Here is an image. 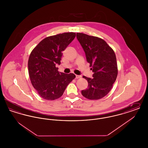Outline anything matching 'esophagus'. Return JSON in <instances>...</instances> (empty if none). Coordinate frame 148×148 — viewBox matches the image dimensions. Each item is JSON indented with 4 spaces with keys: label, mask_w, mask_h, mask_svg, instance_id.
Masks as SVG:
<instances>
[{
    "label": "esophagus",
    "mask_w": 148,
    "mask_h": 148,
    "mask_svg": "<svg viewBox=\"0 0 148 148\" xmlns=\"http://www.w3.org/2000/svg\"><path fill=\"white\" fill-rule=\"evenodd\" d=\"M76 76V79H79V78H80V77H81V75H75Z\"/></svg>",
    "instance_id": "esophagus-1"
}]
</instances>
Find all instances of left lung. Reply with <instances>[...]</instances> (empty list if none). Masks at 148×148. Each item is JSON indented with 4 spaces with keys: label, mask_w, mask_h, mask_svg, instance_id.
I'll list each match as a JSON object with an SVG mask.
<instances>
[{
    "label": "left lung",
    "mask_w": 148,
    "mask_h": 148,
    "mask_svg": "<svg viewBox=\"0 0 148 148\" xmlns=\"http://www.w3.org/2000/svg\"><path fill=\"white\" fill-rule=\"evenodd\" d=\"M77 38L94 72L92 78L83 77L87 80L88 88L82 90V94L90 100L103 98L112 89L118 75L115 54L101 38L81 33H77Z\"/></svg>",
    "instance_id": "1"
}]
</instances>
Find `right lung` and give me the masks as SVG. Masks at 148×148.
I'll list each match as a JSON object with an SVG mask.
<instances>
[{"label": "right lung", "mask_w": 148, "mask_h": 148, "mask_svg": "<svg viewBox=\"0 0 148 148\" xmlns=\"http://www.w3.org/2000/svg\"><path fill=\"white\" fill-rule=\"evenodd\" d=\"M74 32L64 33L44 38L32 51L28 60L31 83L39 96L48 100L61 97L66 86L75 77L73 74L59 73L62 52L75 38Z\"/></svg>", "instance_id": "obj_1"}]
</instances>
